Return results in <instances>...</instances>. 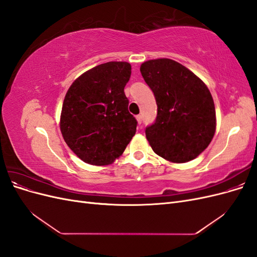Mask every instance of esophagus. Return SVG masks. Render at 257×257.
<instances>
[{
	"mask_svg": "<svg viewBox=\"0 0 257 257\" xmlns=\"http://www.w3.org/2000/svg\"><path fill=\"white\" fill-rule=\"evenodd\" d=\"M136 120H137V123L139 124V125H141V124H142V121H143V118H142V115H141V114H138V115H136Z\"/></svg>",
	"mask_w": 257,
	"mask_h": 257,
	"instance_id": "1",
	"label": "esophagus"
}]
</instances>
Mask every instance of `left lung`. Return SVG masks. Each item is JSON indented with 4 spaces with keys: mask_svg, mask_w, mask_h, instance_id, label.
I'll return each instance as SVG.
<instances>
[{
    "mask_svg": "<svg viewBox=\"0 0 257 257\" xmlns=\"http://www.w3.org/2000/svg\"><path fill=\"white\" fill-rule=\"evenodd\" d=\"M158 105L146 137L159 157L172 163L196 159L211 143L216 128L215 107L205 82L178 62L162 58L141 65Z\"/></svg>",
    "mask_w": 257,
    "mask_h": 257,
    "instance_id": "obj_1",
    "label": "left lung"
}]
</instances>
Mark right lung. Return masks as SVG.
Here are the masks:
<instances>
[{"mask_svg":"<svg viewBox=\"0 0 257 257\" xmlns=\"http://www.w3.org/2000/svg\"><path fill=\"white\" fill-rule=\"evenodd\" d=\"M131 73L127 62H107L84 72L66 92L60 130L69 149L87 164H111L136 133L124 93Z\"/></svg>","mask_w":257,"mask_h":257,"instance_id":"add662e5","label":"right lung"}]
</instances>
